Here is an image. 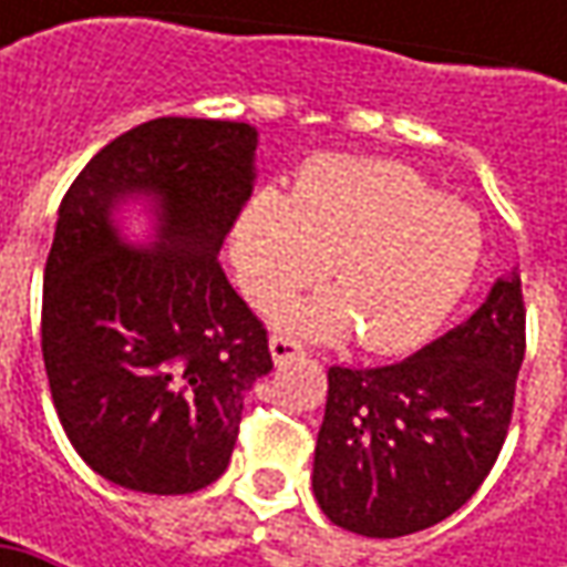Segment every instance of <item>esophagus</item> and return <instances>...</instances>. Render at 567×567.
Segmentation results:
<instances>
[{
    "label": "esophagus",
    "instance_id": "34e87169",
    "mask_svg": "<svg viewBox=\"0 0 567 567\" xmlns=\"http://www.w3.org/2000/svg\"><path fill=\"white\" fill-rule=\"evenodd\" d=\"M302 353V343L296 338H290V334H274L271 338V357L274 362H287V360H296Z\"/></svg>",
    "mask_w": 567,
    "mask_h": 567
}]
</instances>
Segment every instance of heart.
I'll list each match as a JSON object with an SVG mask.
<instances>
[{
  "instance_id": "1",
  "label": "heart",
  "mask_w": 567,
  "mask_h": 567,
  "mask_svg": "<svg viewBox=\"0 0 567 567\" xmlns=\"http://www.w3.org/2000/svg\"><path fill=\"white\" fill-rule=\"evenodd\" d=\"M483 251L476 214L391 161L324 154L290 195L255 188L233 227L243 290L268 306L309 287L328 265L334 296L277 318L309 338L357 331L365 350L423 343L464 296Z\"/></svg>"
}]
</instances>
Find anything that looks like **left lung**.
<instances>
[{"instance_id": "obj_1", "label": "left lung", "mask_w": 567, "mask_h": 567, "mask_svg": "<svg viewBox=\"0 0 567 567\" xmlns=\"http://www.w3.org/2000/svg\"><path fill=\"white\" fill-rule=\"evenodd\" d=\"M524 350L527 309L512 277L467 324L406 360L331 365L312 470L331 524L391 539L457 512L508 439Z\"/></svg>"}]
</instances>
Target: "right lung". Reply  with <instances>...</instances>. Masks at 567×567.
I'll return each instance as SVG.
<instances>
[{
    "instance_id": "add662e5",
    "label": "right lung",
    "mask_w": 567,
    "mask_h": 567,
    "mask_svg": "<svg viewBox=\"0 0 567 567\" xmlns=\"http://www.w3.org/2000/svg\"><path fill=\"white\" fill-rule=\"evenodd\" d=\"M249 122L128 128L69 186L43 271L40 347L59 423L110 483L188 495L229 464L246 391L274 369L268 328L217 261L251 195ZM165 202V243L125 250L109 207Z\"/></svg>"
}]
</instances>
